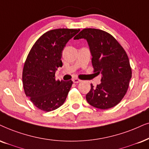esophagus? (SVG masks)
Here are the masks:
<instances>
[{
  "label": "esophagus",
  "instance_id": "34e87169",
  "mask_svg": "<svg viewBox=\"0 0 149 149\" xmlns=\"http://www.w3.org/2000/svg\"><path fill=\"white\" fill-rule=\"evenodd\" d=\"M81 81L80 79H78V78H73V82H74V83H79V82H80Z\"/></svg>",
  "mask_w": 149,
  "mask_h": 149
}]
</instances>
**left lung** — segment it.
I'll use <instances>...</instances> for the list:
<instances>
[{"label": "left lung", "mask_w": 149, "mask_h": 149, "mask_svg": "<svg viewBox=\"0 0 149 149\" xmlns=\"http://www.w3.org/2000/svg\"><path fill=\"white\" fill-rule=\"evenodd\" d=\"M87 41L94 72L102 74L101 83L86 95L88 103L95 108L108 109L122 100L132 75L129 58L124 48L110 33L101 29H84L74 37Z\"/></svg>", "instance_id": "8db88e82"}]
</instances>
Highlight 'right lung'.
Segmentation results:
<instances>
[{
  "label": "right lung",
  "instance_id": "right-lung-1",
  "mask_svg": "<svg viewBox=\"0 0 149 149\" xmlns=\"http://www.w3.org/2000/svg\"><path fill=\"white\" fill-rule=\"evenodd\" d=\"M80 29H56L42 34L28 54L22 70L24 93L38 109L52 111L65 102L73 82L56 80L66 44Z\"/></svg>",
  "mask_w": 149,
  "mask_h": 149
}]
</instances>
